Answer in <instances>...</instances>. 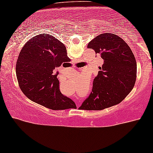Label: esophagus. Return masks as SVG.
Listing matches in <instances>:
<instances>
[{"instance_id": "34e87169", "label": "esophagus", "mask_w": 153, "mask_h": 153, "mask_svg": "<svg viewBox=\"0 0 153 153\" xmlns=\"http://www.w3.org/2000/svg\"><path fill=\"white\" fill-rule=\"evenodd\" d=\"M80 105H81V102H80V101H77V102H76V105H77V107H79V106H80Z\"/></svg>"}]
</instances>
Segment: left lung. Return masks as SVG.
Segmentation results:
<instances>
[{
	"mask_svg": "<svg viewBox=\"0 0 153 153\" xmlns=\"http://www.w3.org/2000/svg\"><path fill=\"white\" fill-rule=\"evenodd\" d=\"M88 48L100 54L104 63L94 79L91 94L80 109L101 110L118 104L135 83L137 63L132 51L121 37L112 33L98 35Z\"/></svg>",
	"mask_w": 153,
	"mask_h": 153,
	"instance_id": "obj_1",
	"label": "left lung"
}]
</instances>
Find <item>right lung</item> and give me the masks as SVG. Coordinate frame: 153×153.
<instances>
[{
	"mask_svg": "<svg viewBox=\"0 0 153 153\" xmlns=\"http://www.w3.org/2000/svg\"><path fill=\"white\" fill-rule=\"evenodd\" d=\"M70 62L66 48L55 37L40 34L25 44L16 62L20 88L30 100L53 110L76 108L74 101L59 90L55 68Z\"/></svg>",
	"mask_w": 153,
	"mask_h": 153,
	"instance_id": "add662e5",
	"label": "right lung"
}]
</instances>
